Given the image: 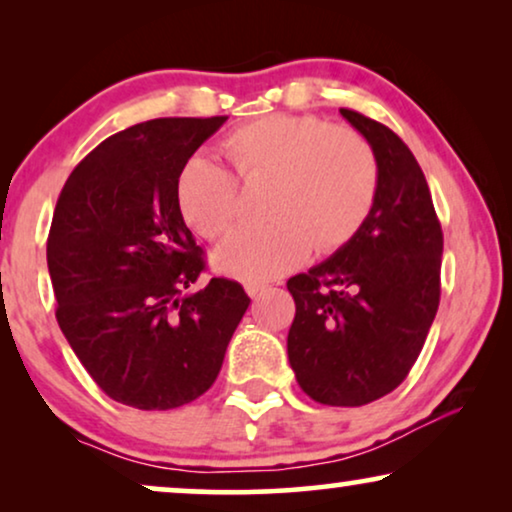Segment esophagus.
<instances>
[{
    "instance_id": "esophagus-1",
    "label": "esophagus",
    "mask_w": 512,
    "mask_h": 512,
    "mask_svg": "<svg viewBox=\"0 0 512 512\" xmlns=\"http://www.w3.org/2000/svg\"><path fill=\"white\" fill-rule=\"evenodd\" d=\"M263 291H265V286H261V284H247L249 298H258V293H263Z\"/></svg>"
}]
</instances>
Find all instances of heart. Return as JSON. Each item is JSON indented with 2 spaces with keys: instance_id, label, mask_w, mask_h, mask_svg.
I'll use <instances>...</instances> for the list:
<instances>
[{
  "instance_id": "1",
  "label": "heart",
  "mask_w": 512,
  "mask_h": 512,
  "mask_svg": "<svg viewBox=\"0 0 512 512\" xmlns=\"http://www.w3.org/2000/svg\"><path fill=\"white\" fill-rule=\"evenodd\" d=\"M223 153L249 186H268L261 228H242L214 251V270L265 284L310 256L345 247L366 223L380 186L368 139L314 116H263L223 139ZM174 200L181 219L207 240L237 219V181L226 167L195 156L181 167Z\"/></svg>"
}]
</instances>
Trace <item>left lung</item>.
I'll return each mask as SVG.
<instances>
[{
	"label": "left lung",
	"instance_id": "8db88e82",
	"mask_svg": "<svg viewBox=\"0 0 512 512\" xmlns=\"http://www.w3.org/2000/svg\"><path fill=\"white\" fill-rule=\"evenodd\" d=\"M340 114L373 146L380 186L359 233L286 282L296 300L286 349L307 396L356 408L394 391L422 352L440 303L443 230L403 139L359 111Z\"/></svg>",
	"mask_w": 512,
	"mask_h": 512
}]
</instances>
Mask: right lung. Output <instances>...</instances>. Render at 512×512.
<instances>
[{
	"label": "right lung",
	"mask_w": 512,
	"mask_h": 512,
	"mask_svg": "<svg viewBox=\"0 0 512 512\" xmlns=\"http://www.w3.org/2000/svg\"><path fill=\"white\" fill-rule=\"evenodd\" d=\"M156 118L111 135L69 174L48 233L60 331L104 394L172 410L205 394L249 307L237 282L205 270L174 184L226 123Z\"/></svg>",
	"instance_id": "1"
}]
</instances>
